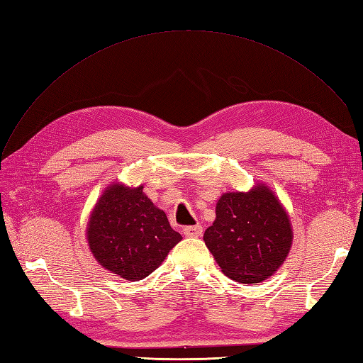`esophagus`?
Returning <instances> with one entry per match:
<instances>
[{
    "label": "esophagus",
    "instance_id": "esophagus-1",
    "mask_svg": "<svg viewBox=\"0 0 363 363\" xmlns=\"http://www.w3.org/2000/svg\"><path fill=\"white\" fill-rule=\"evenodd\" d=\"M183 233L186 235V237H194V238H199L201 237L203 233V228L200 226V224H195V226H186L183 229Z\"/></svg>",
    "mask_w": 363,
    "mask_h": 363
}]
</instances>
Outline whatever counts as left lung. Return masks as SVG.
Listing matches in <instances>:
<instances>
[{
    "instance_id": "left-lung-1",
    "label": "left lung",
    "mask_w": 363,
    "mask_h": 363,
    "mask_svg": "<svg viewBox=\"0 0 363 363\" xmlns=\"http://www.w3.org/2000/svg\"><path fill=\"white\" fill-rule=\"evenodd\" d=\"M291 238L286 211L264 186L224 194L203 237L224 275L244 284L272 277L289 255Z\"/></svg>"
}]
</instances>
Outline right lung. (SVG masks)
Listing matches in <instances>:
<instances>
[{"instance_id": "obj_1", "label": "right lung", "mask_w": 363, "mask_h": 363, "mask_svg": "<svg viewBox=\"0 0 363 363\" xmlns=\"http://www.w3.org/2000/svg\"><path fill=\"white\" fill-rule=\"evenodd\" d=\"M88 244L97 262L117 277L137 281L157 269L182 240L143 194L114 184L105 191L88 224Z\"/></svg>"}]
</instances>
